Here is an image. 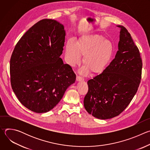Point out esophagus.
Instances as JSON below:
<instances>
[{"label":"esophagus","instance_id":"obj_1","mask_svg":"<svg viewBox=\"0 0 150 150\" xmlns=\"http://www.w3.org/2000/svg\"><path fill=\"white\" fill-rule=\"evenodd\" d=\"M76 81H83V78L82 77V76H76Z\"/></svg>","mask_w":150,"mask_h":150}]
</instances>
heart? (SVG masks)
I'll use <instances>...</instances> for the list:
<instances>
[{"instance_id":"1","label":"heart","mask_w":150,"mask_h":150,"mask_svg":"<svg viewBox=\"0 0 150 150\" xmlns=\"http://www.w3.org/2000/svg\"><path fill=\"white\" fill-rule=\"evenodd\" d=\"M113 53L112 42L99 34H90L81 37L76 44L70 40L66 46V59L72 67L79 65L81 56L84 66L81 72L87 74L102 73L110 61Z\"/></svg>"}]
</instances>
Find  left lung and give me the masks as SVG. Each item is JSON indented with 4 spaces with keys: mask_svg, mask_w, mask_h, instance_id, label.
I'll use <instances>...</instances> for the list:
<instances>
[{
    "mask_svg": "<svg viewBox=\"0 0 150 150\" xmlns=\"http://www.w3.org/2000/svg\"><path fill=\"white\" fill-rule=\"evenodd\" d=\"M120 28L115 58L100 74L88 81L84 108L100 119L119 115L137 92L141 79L142 62L138 48L125 27Z\"/></svg>",
    "mask_w": 150,
    "mask_h": 150,
    "instance_id": "left-lung-1",
    "label": "left lung"
}]
</instances>
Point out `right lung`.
Here are the masks:
<instances>
[{"label": "right lung", "mask_w": 150, "mask_h": 150, "mask_svg": "<svg viewBox=\"0 0 150 150\" xmlns=\"http://www.w3.org/2000/svg\"><path fill=\"white\" fill-rule=\"evenodd\" d=\"M65 31L56 20L44 19L31 27L16 45L10 60L12 88L32 112L46 113L59 103L76 75L60 57Z\"/></svg>", "instance_id": "1"}]
</instances>
